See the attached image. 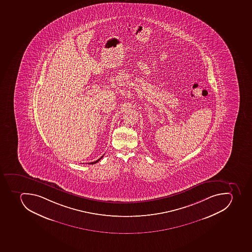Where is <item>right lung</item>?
Segmentation results:
<instances>
[{
  "label": "right lung",
  "instance_id": "add662e5",
  "mask_svg": "<svg viewBox=\"0 0 252 252\" xmlns=\"http://www.w3.org/2000/svg\"><path fill=\"white\" fill-rule=\"evenodd\" d=\"M103 157H104V156H102V157H100L99 159H98L97 160H95L94 161V162H91V163H89V164H94V163H97V162H99V161L100 160V159H101L102 158H103Z\"/></svg>",
  "mask_w": 252,
  "mask_h": 252
}]
</instances>
